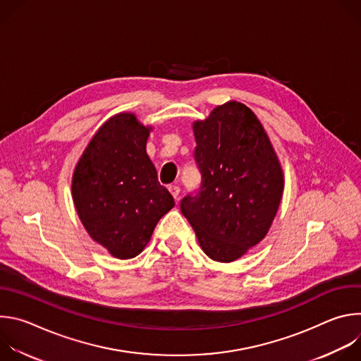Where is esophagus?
<instances>
[{
	"mask_svg": "<svg viewBox=\"0 0 361 361\" xmlns=\"http://www.w3.org/2000/svg\"><path fill=\"white\" fill-rule=\"evenodd\" d=\"M169 190H170V192H171V195L176 198V200H178V194H180V187L178 185H170L169 187Z\"/></svg>",
	"mask_w": 361,
	"mask_h": 361,
	"instance_id": "esophagus-1",
	"label": "esophagus"
}]
</instances>
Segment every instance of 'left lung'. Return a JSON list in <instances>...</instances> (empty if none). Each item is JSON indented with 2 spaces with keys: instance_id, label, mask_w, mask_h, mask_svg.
<instances>
[{
  "instance_id": "8db88e82",
  "label": "left lung",
  "mask_w": 361,
  "mask_h": 361,
  "mask_svg": "<svg viewBox=\"0 0 361 361\" xmlns=\"http://www.w3.org/2000/svg\"><path fill=\"white\" fill-rule=\"evenodd\" d=\"M192 131L201 184L180 209L202 251L230 263L269 233L283 195V170L262 123L241 102L216 107Z\"/></svg>"
}]
</instances>
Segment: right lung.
Listing matches in <instances>:
<instances>
[{"label": "right lung", "instance_id": "right-lung-1", "mask_svg": "<svg viewBox=\"0 0 361 361\" xmlns=\"http://www.w3.org/2000/svg\"><path fill=\"white\" fill-rule=\"evenodd\" d=\"M151 127L134 114L111 117L95 133L73 176V200L90 237L111 255H138L174 198L147 156Z\"/></svg>", "mask_w": 361, "mask_h": 361}]
</instances>
